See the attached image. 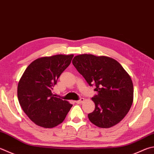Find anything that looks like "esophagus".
Wrapping results in <instances>:
<instances>
[{
	"instance_id": "obj_1",
	"label": "esophagus",
	"mask_w": 154,
	"mask_h": 154,
	"mask_svg": "<svg viewBox=\"0 0 154 154\" xmlns=\"http://www.w3.org/2000/svg\"><path fill=\"white\" fill-rule=\"evenodd\" d=\"M85 101V99L84 98H81L79 100H77V101H75V102L77 103V104H82V103Z\"/></svg>"
}]
</instances>
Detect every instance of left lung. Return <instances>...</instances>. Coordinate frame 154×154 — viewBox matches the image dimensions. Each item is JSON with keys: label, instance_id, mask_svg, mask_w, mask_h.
<instances>
[{"label": "left lung", "instance_id": "1", "mask_svg": "<svg viewBox=\"0 0 154 154\" xmlns=\"http://www.w3.org/2000/svg\"><path fill=\"white\" fill-rule=\"evenodd\" d=\"M72 63L97 91L91 98L95 110L88 114L89 121L100 128H110L121 122L133 101V84L128 72L118 61L106 56L79 54Z\"/></svg>", "mask_w": 154, "mask_h": 154}]
</instances>
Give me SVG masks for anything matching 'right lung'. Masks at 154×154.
Here are the masks:
<instances>
[{"mask_svg": "<svg viewBox=\"0 0 154 154\" xmlns=\"http://www.w3.org/2000/svg\"><path fill=\"white\" fill-rule=\"evenodd\" d=\"M73 54H57L37 58L29 64L19 79L17 97L22 109L35 125L53 128L62 123L72 104L52 93L61 73Z\"/></svg>", "mask_w": 154, "mask_h": 154, "instance_id": "obj_1", "label": "right lung"}]
</instances>
